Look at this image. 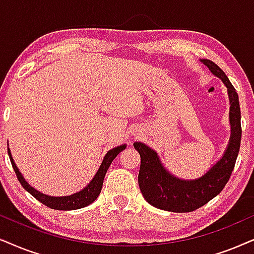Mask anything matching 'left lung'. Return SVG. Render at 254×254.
Instances as JSON below:
<instances>
[{
  "label": "left lung",
  "instance_id": "obj_1",
  "mask_svg": "<svg viewBox=\"0 0 254 254\" xmlns=\"http://www.w3.org/2000/svg\"><path fill=\"white\" fill-rule=\"evenodd\" d=\"M205 65L226 85L230 97L231 138L225 155L203 177L195 181L176 178L160 164L157 153L143 143L133 146L140 155L138 184L143 197L152 206L171 212H191L204 206L225 188L236 165L242 140L239 98L225 72L210 60H201Z\"/></svg>",
  "mask_w": 254,
  "mask_h": 254
}]
</instances>
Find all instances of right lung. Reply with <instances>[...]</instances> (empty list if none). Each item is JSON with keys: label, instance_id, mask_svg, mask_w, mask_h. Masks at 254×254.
<instances>
[{"label": "right lung", "instance_id": "obj_1", "mask_svg": "<svg viewBox=\"0 0 254 254\" xmlns=\"http://www.w3.org/2000/svg\"><path fill=\"white\" fill-rule=\"evenodd\" d=\"M125 147H127V145L124 144V145L117 146L115 147V149L108 151V153L104 157L103 162H102L101 168L98 169L97 173H96L95 177L92 178V181L90 182V184L88 186H85L82 191L77 192L75 194L66 195V197H50V195L41 193V192L35 190L34 188H31V186L24 181V178L22 177L21 172L18 171L17 166L15 165L14 159H12L10 150L9 149H8V153H9V158H10L12 168H14V171L16 173V176H17L18 182H20L21 185L23 186L24 190H27L29 193L34 195L38 201H41L42 204H44L48 207L54 208V210L69 211V210H77V208L88 206V205H90L92 201H95L96 199H97L99 193H101L105 173H107L109 166H110L112 160L116 158L118 153H120L121 151H123Z\"/></svg>", "mask_w": 254, "mask_h": 254}]
</instances>
